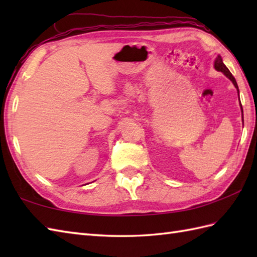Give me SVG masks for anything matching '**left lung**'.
Returning <instances> with one entry per match:
<instances>
[{
	"mask_svg": "<svg viewBox=\"0 0 257 257\" xmlns=\"http://www.w3.org/2000/svg\"><path fill=\"white\" fill-rule=\"evenodd\" d=\"M214 68H215L216 70H219V72H222L223 74H224V75L226 76V77L230 78L232 83L234 84V86H235V88H236L237 91H238V86H237L236 80H235V78H234V76L231 74L230 70H228V68L225 66L224 64H223V61H222L221 56H217V57H216L215 62H214ZM238 98H239V96H238ZM241 108H242V105H241ZM242 113H243V108H242Z\"/></svg>",
	"mask_w": 257,
	"mask_h": 257,
	"instance_id": "left-lung-1",
	"label": "left lung"
}]
</instances>
